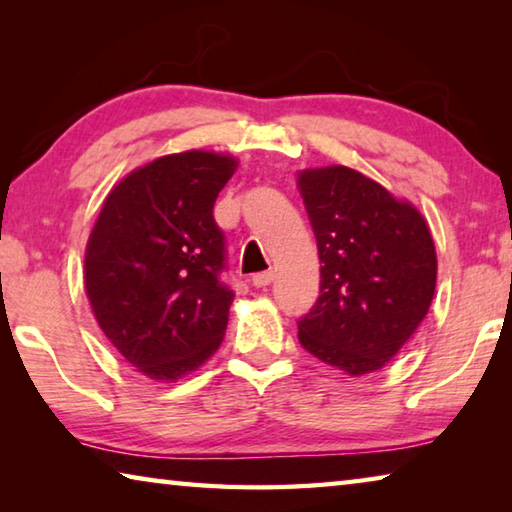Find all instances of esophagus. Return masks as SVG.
I'll list each match as a JSON object with an SVG mask.
<instances>
[{"label":"esophagus","mask_w":512,"mask_h":512,"mask_svg":"<svg viewBox=\"0 0 512 512\" xmlns=\"http://www.w3.org/2000/svg\"><path fill=\"white\" fill-rule=\"evenodd\" d=\"M273 282V273L271 271H264V273H257V275H253V284L257 289H264V287H268V284Z\"/></svg>","instance_id":"1"}]
</instances>
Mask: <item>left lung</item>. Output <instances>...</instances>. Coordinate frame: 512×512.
<instances>
[{
  "instance_id": "left-lung-1",
  "label": "left lung",
  "mask_w": 512,
  "mask_h": 512,
  "mask_svg": "<svg viewBox=\"0 0 512 512\" xmlns=\"http://www.w3.org/2000/svg\"><path fill=\"white\" fill-rule=\"evenodd\" d=\"M320 257V296L298 341L352 377L384 368L411 339L436 291V248L411 203L348 167L298 176Z\"/></svg>"
}]
</instances>
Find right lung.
<instances>
[{"label":"right lung","mask_w":512,"mask_h":512,"mask_svg":"<svg viewBox=\"0 0 512 512\" xmlns=\"http://www.w3.org/2000/svg\"><path fill=\"white\" fill-rule=\"evenodd\" d=\"M230 155H164L108 194L85 248V291L103 334L137 372L176 381L219 350L235 291L214 201Z\"/></svg>","instance_id":"obj_1"}]
</instances>
